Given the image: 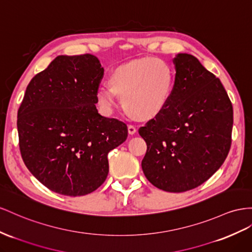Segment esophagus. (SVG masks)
<instances>
[{"label": "esophagus", "instance_id": "34e87169", "mask_svg": "<svg viewBox=\"0 0 252 252\" xmlns=\"http://www.w3.org/2000/svg\"><path fill=\"white\" fill-rule=\"evenodd\" d=\"M128 132H129V134H134L135 132H137V128H135L134 125L129 124L128 125Z\"/></svg>", "mask_w": 252, "mask_h": 252}]
</instances>
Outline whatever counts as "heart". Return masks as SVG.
Instances as JSON below:
<instances>
[{
  "mask_svg": "<svg viewBox=\"0 0 252 252\" xmlns=\"http://www.w3.org/2000/svg\"><path fill=\"white\" fill-rule=\"evenodd\" d=\"M175 85L173 67L165 60L143 57L114 69L109 87H99L97 103L106 112L117 107V96L124 109L138 119H153L167 106Z\"/></svg>",
  "mask_w": 252,
  "mask_h": 252,
  "instance_id": "b5f03b06",
  "label": "heart"
}]
</instances>
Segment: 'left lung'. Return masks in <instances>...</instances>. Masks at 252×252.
<instances>
[{
  "label": "left lung",
  "mask_w": 252,
  "mask_h": 252,
  "mask_svg": "<svg viewBox=\"0 0 252 252\" xmlns=\"http://www.w3.org/2000/svg\"><path fill=\"white\" fill-rule=\"evenodd\" d=\"M174 63L171 99L139 133L147 144L142 169L148 181L181 193L202 185L226 160L233 108L220 80L196 57L181 53Z\"/></svg>",
  "instance_id": "8db88e82"
}]
</instances>
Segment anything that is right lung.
Returning <instances> with one entry per match:
<instances>
[{"label": "right lung", "instance_id": "1", "mask_svg": "<svg viewBox=\"0 0 252 252\" xmlns=\"http://www.w3.org/2000/svg\"><path fill=\"white\" fill-rule=\"evenodd\" d=\"M103 76L95 56L63 55L26 88L18 110L20 152L53 192L75 197L95 191L109 172L108 153L127 139L124 122L101 117L95 107Z\"/></svg>", "mask_w": 252, "mask_h": 252}]
</instances>
